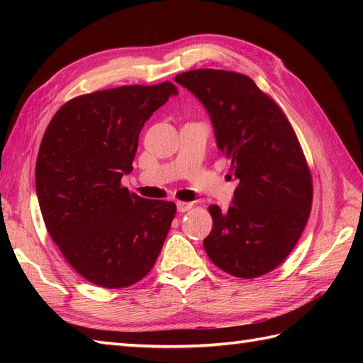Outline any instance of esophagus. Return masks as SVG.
I'll return each mask as SVG.
<instances>
[{
	"mask_svg": "<svg viewBox=\"0 0 363 363\" xmlns=\"http://www.w3.org/2000/svg\"><path fill=\"white\" fill-rule=\"evenodd\" d=\"M176 206H177V211H179V212H187V211H190V209H191V207H194V203L177 201V203H176Z\"/></svg>",
	"mask_w": 363,
	"mask_h": 363,
	"instance_id": "esophagus-1",
	"label": "esophagus"
}]
</instances>
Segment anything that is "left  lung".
Returning <instances> with one entry per match:
<instances>
[{
    "instance_id": "left-lung-1",
    "label": "left lung",
    "mask_w": 363,
    "mask_h": 363,
    "mask_svg": "<svg viewBox=\"0 0 363 363\" xmlns=\"http://www.w3.org/2000/svg\"><path fill=\"white\" fill-rule=\"evenodd\" d=\"M174 81L204 104L229 172L240 181L226 212L209 206L207 256L243 279L267 274L295 248L312 209V174L295 130L246 74L198 68Z\"/></svg>"
}]
</instances>
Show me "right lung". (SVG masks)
Instances as JSON below:
<instances>
[{"mask_svg":"<svg viewBox=\"0 0 363 363\" xmlns=\"http://www.w3.org/2000/svg\"><path fill=\"white\" fill-rule=\"evenodd\" d=\"M176 94L165 81L76 96L43 134L35 190L46 230L74 272L99 287L143 279L172 226L174 203L130 194L121 177L133 169L145 121Z\"/></svg>","mask_w":363,"mask_h":363,"instance_id":"right-lung-1","label":"right lung"}]
</instances>
